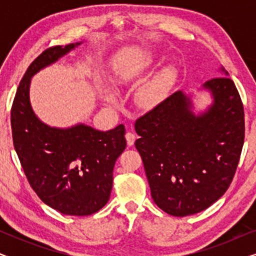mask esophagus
<instances>
[{"label": "esophagus", "mask_w": 256, "mask_h": 256, "mask_svg": "<svg viewBox=\"0 0 256 256\" xmlns=\"http://www.w3.org/2000/svg\"><path fill=\"white\" fill-rule=\"evenodd\" d=\"M126 140H127V144L130 146L135 143V140H136V136L135 134H132V132H128L127 134H126Z\"/></svg>", "instance_id": "1"}]
</instances>
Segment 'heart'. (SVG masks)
I'll list each match as a JSON object with an SVG mask.
<instances>
[{"label":"heart","mask_w":256,"mask_h":256,"mask_svg":"<svg viewBox=\"0 0 256 256\" xmlns=\"http://www.w3.org/2000/svg\"><path fill=\"white\" fill-rule=\"evenodd\" d=\"M176 72L172 68H166L142 86L136 96V101L142 107H154L164 99L172 85Z\"/></svg>","instance_id":"obj_1"}]
</instances>
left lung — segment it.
I'll return each instance as SVG.
<instances>
[{
    "instance_id": "8db88e82",
    "label": "left lung",
    "mask_w": 256,
    "mask_h": 256,
    "mask_svg": "<svg viewBox=\"0 0 256 256\" xmlns=\"http://www.w3.org/2000/svg\"><path fill=\"white\" fill-rule=\"evenodd\" d=\"M204 87L214 98L205 114L196 116L188 98L176 92L135 122V146L152 197L174 216L204 211L225 194L244 146V104L236 84L216 76Z\"/></svg>"
}]
</instances>
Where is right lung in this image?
Masks as SVG:
<instances>
[{"label": "right lung", "mask_w": 256, "mask_h": 256, "mask_svg": "<svg viewBox=\"0 0 256 256\" xmlns=\"http://www.w3.org/2000/svg\"><path fill=\"white\" fill-rule=\"evenodd\" d=\"M76 45L48 48L31 62L16 90L10 121L20 166L42 202L64 214L85 216L110 199L114 164L127 146L124 126L110 132L84 124L51 128L38 120L29 99L31 76Z\"/></svg>", "instance_id": "right-lung-1"}]
</instances>
